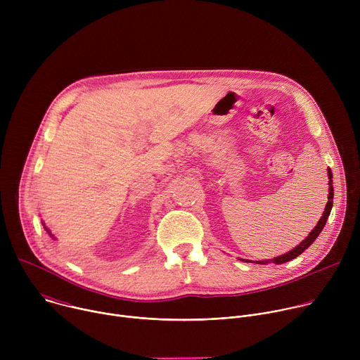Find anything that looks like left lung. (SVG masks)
<instances>
[{"label":"left lung","mask_w":360,"mask_h":360,"mask_svg":"<svg viewBox=\"0 0 360 360\" xmlns=\"http://www.w3.org/2000/svg\"><path fill=\"white\" fill-rule=\"evenodd\" d=\"M328 176H329V195H328V203H326V208H325V211H323V215H322V218L319 219V222H318V225L312 229V232L307 235V238H304L297 246H295L292 250H289V252H286V253H283V255H281V256H276V258H274V259H268V261H253V264H258V265H266V264H271V262H274V264H276V265H281V264H285V262H289V261H292V259H295L296 256H299L304 249H307L309 248L314 242H315V239L319 236V233L322 232V229L325 228V225H326V221H328V218H329V215H330V211H332V207H333V181H332V171H330V168H328ZM240 261H243V262H252V261H246V259H240Z\"/></svg>","instance_id":"obj_1"}]
</instances>
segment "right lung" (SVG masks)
I'll list each match as a JSON object with an SVG mask.
<instances>
[{
	"instance_id": "1",
	"label": "right lung",
	"mask_w": 360,
	"mask_h": 360,
	"mask_svg": "<svg viewBox=\"0 0 360 360\" xmlns=\"http://www.w3.org/2000/svg\"><path fill=\"white\" fill-rule=\"evenodd\" d=\"M42 225H44V224H42ZM44 229H45V231H46V232H48V235H49V236H51V238H53V239H56V238H54V235H53V233H51V231H48V228H46V226H45V225H44Z\"/></svg>"
}]
</instances>
